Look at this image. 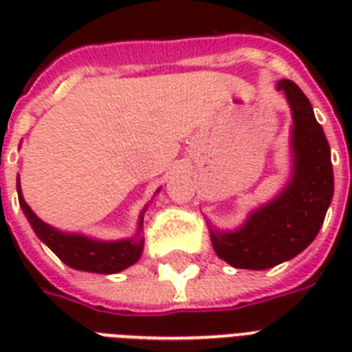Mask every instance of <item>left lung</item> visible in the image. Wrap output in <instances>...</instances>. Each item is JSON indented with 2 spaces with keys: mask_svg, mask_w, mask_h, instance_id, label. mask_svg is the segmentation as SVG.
<instances>
[{
  "mask_svg": "<svg viewBox=\"0 0 352 352\" xmlns=\"http://www.w3.org/2000/svg\"><path fill=\"white\" fill-rule=\"evenodd\" d=\"M292 107L294 175L281 195L248 217L232 234L212 232L215 254L235 268L265 270L289 261L318 235L334 192L331 149L309 98L290 80H281Z\"/></svg>",
  "mask_w": 352,
  "mask_h": 352,
  "instance_id": "left-lung-1",
  "label": "left lung"
}]
</instances>
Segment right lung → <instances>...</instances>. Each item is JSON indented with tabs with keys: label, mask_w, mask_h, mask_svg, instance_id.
<instances>
[{
	"label": "right lung",
	"mask_w": 352,
	"mask_h": 352,
	"mask_svg": "<svg viewBox=\"0 0 352 352\" xmlns=\"http://www.w3.org/2000/svg\"><path fill=\"white\" fill-rule=\"evenodd\" d=\"M18 199L19 206L23 208L30 226L34 228L36 235L62 259L65 265L96 274H115L120 272L129 265L138 261L142 254V241H117V243H100L91 241L82 235L62 234L52 226L36 217V214L23 201L19 190L18 179Z\"/></svg>",
	"instance_id": "1"
}]
</instances>
